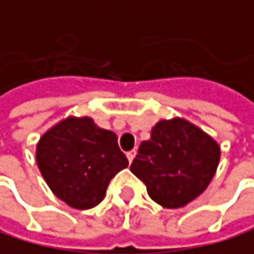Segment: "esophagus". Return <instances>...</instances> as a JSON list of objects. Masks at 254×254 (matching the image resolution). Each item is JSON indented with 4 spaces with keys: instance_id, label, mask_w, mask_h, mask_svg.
<instances>
[{
    "instance_id": "obj_1",
    "label": "esophagus",
    "mask_w": 254,
    "mask_h": 254,
    "mask_svg": "<svg viewBox=\"0 0 254 254\" xmlns=\"http://www.w3.org/2000/svg\"><path fill=\"white\" fill-rule=\"evenodd\" d=\"M136 157V150H130V152H127V160L131 163L133 161V158Z\"/></svg>"
}]
</instances>
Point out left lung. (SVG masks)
<instances>
[{
  "label": "left lung",
  "mask_w": 254,
  "mask_h": 254,
  "mask_svg": "<svg viewBox=\"0 0 254 254\" xmlns=\"http://www.w3.org/2000/svg\"><path fill=\"white\" fill-rule=\"evenodd\" d=\"M220 158L217 142L185 119L160 121L130 166L153 201L182 208L208 188Z\"/></svg>",
  "instance_id": "left-lung-1"
}]
</instances>
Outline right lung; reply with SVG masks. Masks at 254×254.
I'll return each mask as SVG.
<instances>
[{
	"label": "right lung",
	"instance_id": "add662e5",
	"mask_svg": "<svg viewBox=\"0 0 254 254\" xmlns=\"http://www.w3.org/2000/svg\"><path fill=\"white\" fill-rule=\"evenodd\" d=\"M37 164L48 186L76 209H90L105 197L112 178L128 166L113 131L90 118H68L37 144Z\"/></svg>",
	"mask_w": 254,
	"mask_h": 254
}]
</instances>
